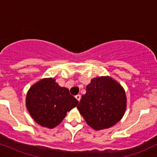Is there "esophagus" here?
<instances>
[{"mask_svg":"<svg viewBox=\"0 0 157 157\" xmlns=\"http://www.w3.org/2000/svg\"><path fill=\"white\" fill-rule=\"evenodd\" d=\"M75 98L77 99V101L80 102V99H81V96H80V94H77V95H76V96H75Z\"/></svg>","mask_w":157,"mask_h":157,"instance_id":"esophagus-1","label":"esophagus"}]
</instances>
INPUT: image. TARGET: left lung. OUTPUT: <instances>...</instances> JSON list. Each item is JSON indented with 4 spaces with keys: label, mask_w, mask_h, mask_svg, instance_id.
Wrapping results in <instances>:
<instances>
[{
    "label": "left lung",
    "mask_w": 157,
    "mask_h": 157,
    "mask_svg": "<svg viewBox=\"0 0 157 157\" xmlns=\"http://www.w3.org/2000/svg\"><path fill=\"white\" fill-rule=\"evenodd\" d=\"M125 90L109 76L95 77L86 86L77 106L80 114L94 130L111 128L123 117L126 109Z\"/></svg>",
    "instance_id": "obj_1"
}]
</instances>
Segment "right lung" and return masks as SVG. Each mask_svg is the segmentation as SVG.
<instances>
[{
	"mask_svg": "<svg viewBox=\"0 0 157 157\" xmlns=\"http://www.w3.org/2000/svg\"><path fill=\"white\" fill-rule=\"evenodd\" d=\"M78 101L67 88L60 87L53 78H44L29 89L26 105L32 119L43 127L58 125Z\"/></svg>",
	"mask_w": 157,
	"mask_h": 157,
	"instance_id": "add662e5",
	"label": "right lung"
}]
</instances>
